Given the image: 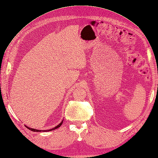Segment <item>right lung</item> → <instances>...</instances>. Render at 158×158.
I'll return each mask as SVG.
<instances>
[{
  "instance_id": "add662e5",
  "label": "right lung",
  "mask_w": 158,
  "mask_h": 158,
  "mask_svg": "<svg viewBox=\"0 0 158 158\" xmlns=\"http://www.w3.org/2000/svg\"><path fill=\"white\" fill-rule=\"evenodd\" d=\"M62 123H63V121L58 125V126H56V127H54V128H52V129H50V130H36V129H34V128H29V127H27V126H25V127H26L28 129H29L30 130H31V131H52V130H56V128H58L60 127H61V125L62 124Z\"/></svg>"
}]
</instances>
